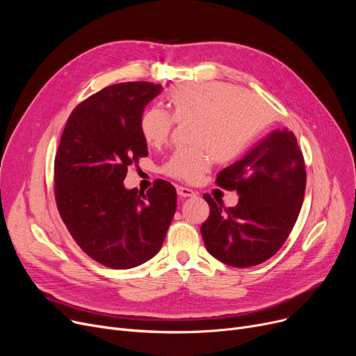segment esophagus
Here are the masks:
<instances>
[{
    "label": "esophagus",
    "instance_id": "obj_1",
    "mask_svg": "<svg viewBox=\"0 0 356 356\" xmlns=\"http://www.w3.org/2000/svg\"><path fill=\"white\" fill-rule=\"evenodd\" d=\"M177 195H179L180 197H193V196H196V193H195L192 189L183 188V186H180V188H177Z\"/></svg>",
    "mask_w": 356,
    "mask_h": 356
}]
</instances>
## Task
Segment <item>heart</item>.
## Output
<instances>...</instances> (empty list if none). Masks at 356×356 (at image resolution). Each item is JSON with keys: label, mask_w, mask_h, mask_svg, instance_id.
Masks as SVG:
<instances>
[{"label": "heart", "mask_w": 356, "mask_h": 356, "mask_svg": "<svg viewBox=\"0 0 356 356\" xmlns=\"http://www.w3.org/2000/svg\"><path fill=\"white\" fill-rule=\"evenodd\" d=\"M165 106L168 115L148 109L141 117V136L149 147H159L170 136L173 122H189L192 147L177 149L163 165L167 176L189 183L200 180L213 159H236L270 121L263 99L222 82L176 85L167 93Z\"/></svg>", "instance_id": "obj_1"}]
</instances>
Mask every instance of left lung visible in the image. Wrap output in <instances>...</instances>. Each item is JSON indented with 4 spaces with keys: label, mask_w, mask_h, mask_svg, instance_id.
<instances>
[{
    "label": "left lung",
    "mask_w": 356,
    "mask_h": 356,
    "mask_svg": "<svg viewBox=\"0 0 356 356\" xmlns=\"http://www.w3.org/2000/svg\"><path fill=\"white\" fill-rule=\"evenodd\" d=\"M216 184L236 191L239 200L234 208H223L203 195L211 209L200 228L204 247L231 267L264 263L283 247L305 199V159L293 131H273L219 172Z\"/></svg>",
    "instance_id": "left-lung-1"
}]
</instances>
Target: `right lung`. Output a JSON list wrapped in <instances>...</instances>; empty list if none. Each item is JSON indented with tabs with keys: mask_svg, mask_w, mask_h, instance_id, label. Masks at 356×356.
<instances>
[{
	"mask_svg": "<svg viewBox=\"0 0 356 356\" xmlns=\"http://www.w3.org/2000/svg\"><path fill=\"white\" fill-rule=\"evenodd\" d=\"M161 90L160 83L125 82L93 93L72 111L54 157L65 225L83 252L109 268L152 259L176 212L172 183L159 179L145 193L122 183L128 167L148 156L140 121Z\"/></svg>",
	"mask_w": 356,
	"mask_h": 356,
	"instance_id": "1",
	"label": "right lung"
}]
</instances>
